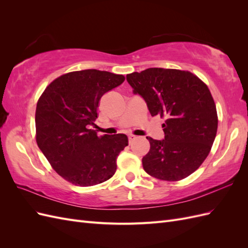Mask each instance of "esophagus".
<instances>
[{
	"label": "esophagus",
	"mask_w": 248,
	"mask_h": 248,
	"mask_svg": "<svg viewBox=\"0 0 248 248\" xmlns=\"http://www.w3.org/2000/svg\"><path fill=\"white\" fill-rule=\"evenodd\" d=\"M134 139H137V137L136 136H133V134H129L128 136V140H129V142H131Z\"/></svg>",
	"instance_id": "1"
}]
</instances>
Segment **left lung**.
I'll list each match as a JSON object with an SVG mask.
<instances>
[{
	"label": "left lung",
	"instance_id": "left-lung-1",
	"mask_svg": "<svg viewBox=\"0 0 248 248\" xmlns=\"http://www.w3.org/2000/svg\"><path fill=\"white\" fill-rule=\"evenodd\" d=\"M126 78L151 116L166 118L164 140L147 137L150 151L142 168L163 181L188 177L207 158L216 137L218 117L209 88L196 74L179 69L148 68Z\"/></svg>",
	"mask_w": 248,
	"mask_h": 248
}]
</instances>
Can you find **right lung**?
<instances>
[{"label":"right lung","instance_id":"right-lung-1","mask_svg":"<svg viewBox=\"0 0 248 248\" xmlns=\"http://www.w3.org/2000/svg\"><path fill=\"white\" fill-rule=\"evenodd\" d=\"M125 80L122 74L87 69L52 80L37 102L36 141L51 168L78 186L106 182L117 170V157L128 146L118 133L97 136V108L104 93Z\"/></svg>","mask_w":248,"mask_h":248}]
</instances>
